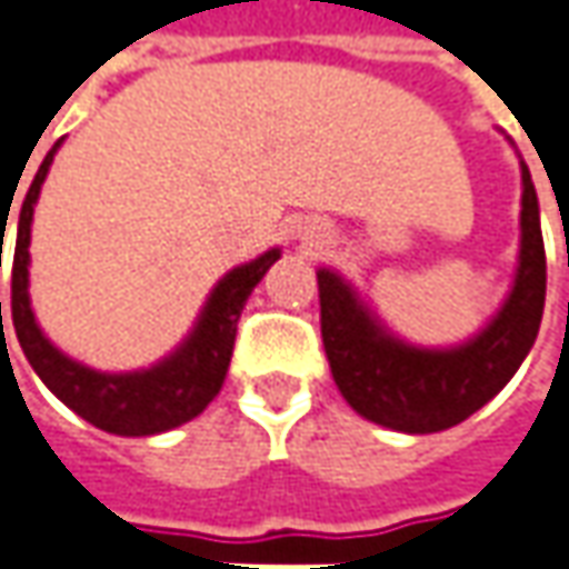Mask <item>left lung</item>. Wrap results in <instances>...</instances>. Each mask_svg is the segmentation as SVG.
Masks as SVG:
<instances>
[{"mask_svg":"<svg viewBox=\"0 0 569 569\" xmlns=\"http://www.w3.org/2000/svg\"><path fill=\"white\" fill-rule=\"evenodd\" d=\"M545 241L538 197L522 164V251L507 306L475 340L456 350H417L385 333L353 289L331 270L318 273L321 340L347 405L401 432H439L481 410L531 350L545 311Z\"/></svg>","mask_w":569,"mask_h":569,"instance_id":"obj_1","label":"left lung"}]
</instances>
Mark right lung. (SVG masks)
<instances>
[{
    "mask_svg": "<svg viewBox=\"0 0 569 569\" xmlns=\"http://www.w3.org/2000/svg\"><path fill=\"white\" fill-rule=\"evenodd\" d=\"M60 146V142H57ZM57 146L40 161L38 174L28 187L21 212H18V236H14L12 254V325L18 343L28 362L34 366L43 385L60 398L66 408L86 417L98 430L117 432V436H152L181 427L203 413L207 405L219 395L229 372V359L236 347V331L241 309L260 283V277L273 267L280 251H267L258 260L236 267L222 283L212 289L210 302L200 315V325L184 340V347L159 366L146 372H127V376H108L79 366L40 333L38 321L28 302V244H31V216L38 203L40 184L50 171V161ZM9 212H2L6 226ZM6 238V232H2ZM2 267V241H0ZM0 331H2V302H0Z\"/></svg>",
    "mask_w": 569,
    "mask_h": 569,
    "instance_id": "right-lung-1",
    "label": "right lung"
}]
</instances>
